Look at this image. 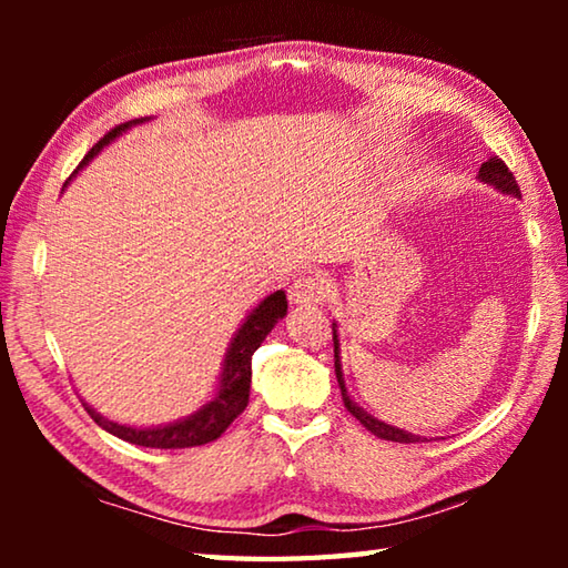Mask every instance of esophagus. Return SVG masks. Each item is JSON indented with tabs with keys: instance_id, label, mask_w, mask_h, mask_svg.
<instances>
[{
	"instance_id": "34e87169",
	"label": "esophagus",
	"mask_w": 568,
	"mask_h": 568,
	"mask_svg": "<svg viewBox=\"0 0 568 568\" xmlns=\"http://www.w3.org/2000/svg\"><path fill=\"white\" fill-rule=\"evenodd\" d=\"M328 295V283L318 275H301L287 285V301L293 305H315Z\"/></svg>"
}]
</instances>
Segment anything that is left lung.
Returning <instances> with one entry per match:
<instances>
[{"instance_id":"obj_1","label":"left lung","mask_w":568,"mask_h":568,"mask_svg":"<svg viewBox=\"0 0 568 568\" xmlns=\"http://www.w3.org/2000/svg\"><path fill=\"white\" fill-rule=\"evenodd\" d=\"M478 180L486 182V185H494L498 192H504V195H514V197H521V187H518L516 178L511 175V170L506 168L504 160L491 158L488 162H484L478 170ZM333 345H335V378H338V386L343 393V403L345 408H348L351 416L358 418L363 423V428H368L373 436H378L383 440H396V444H418V440H426L416 434H408V430L396 428V426H388V423H383L378 418H373L368 410H363L358 403L351 398L348 388H345V381H343V368H341V343H338V331H335V323H333Z\"/></svg>"}]
</instances>
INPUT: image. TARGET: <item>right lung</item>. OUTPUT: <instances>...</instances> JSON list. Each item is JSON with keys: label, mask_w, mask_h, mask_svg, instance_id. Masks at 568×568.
Wrapping results in <instances>:
<instances>
[{"label": "right lung", "mask_w": 568, "mask_h": 568, "mask_svg": "<svg viewBox=\"0 0 568 568\" xmlns=\"http://www.w3.org/2000/svg\"><path fill=\"white\" fill-rule=\"evenodd\" d=\"M148 120L150 118H140V120H130L124 124H118V128L104 134L98 145H94L88 155H84L80 168H77L74 172H80L102 148H108L112 140H118L122 132H128L130 128H134V124H142ZM285 313H287V297L283 291L271 293L265 301H261V305L253 307V313H250L245 323L237 328L235 338L230 341L215 398L207 400L203 408H197L195 413H190V416H185V418L165 423V426L134 428V426H124V423H114L110 418H104L102 413L88 406V403H84V408H88V413L100 428H104L108 434L128 440V444H134V446L192 448V446L210 444V440L223 436L230 423H233L240 413L245 410L247 398H250V378H253V353L261 348L265 335L275 328L277 321H283Z\"/></svg>", "instance_id": "add662e5"}]
</instances>
